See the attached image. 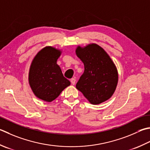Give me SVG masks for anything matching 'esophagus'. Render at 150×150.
I'll use <instances>...</instances> for the list:
<instances>
[{
    "instance_id": "esophagus-1",
    "label": "esophagus",
    "mask_w": 150,
    "mask_h": 150,
    "mask_svg": "<svg viewBox=\"0 0 150 150\" xmlns=\"http://www.w3.org/2000/svg\"><path fill=\"white\" fill-rule=\"evenodd\" d=\"M71 81V84H72L73 85H74V84H75L76 80H75V79L74 78H72V79H71V81Z\"/></svg>"
}]
</instances>
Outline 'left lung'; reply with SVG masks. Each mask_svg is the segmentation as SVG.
Instances as JSON below:
<instances>
[{
    "instance_id": "obj_1",
    "label": "left lung",
    "mask_w": 150,
    "mask_h": 150,
    "mask_svg": "<svg viewBox=\"0 0 150 150\" xmlns=\"http://www.w3.org/2000/svg\"><path fill=\"white\" fill-rule=\"evenodd\" d=\"M75 53L84 66L77 89L91 104L99 105L110 99L118 84V73L109 55L96 43L78 46Z\"/></svg>"
}]
</instances>
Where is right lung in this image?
Wrapping results in <instances>:
<instances>
[{
	"instance_id": "add662e5",
	"label": "right lung",
	"mask_w": 150,
	"mask_h": 150,
	"mask_svg": "<svg viewBox=\"0 0 150 150\" xmlns=\"http://www.w3.org/2000/svg\"><path fill=\"white\" fill-rule=\"evenodd\" d=\"M62 51L47 46L38 52L32 60L28 73V83L38 98L51 102L70 85L57 64Z\"/></svg>"
}]
</instances>
